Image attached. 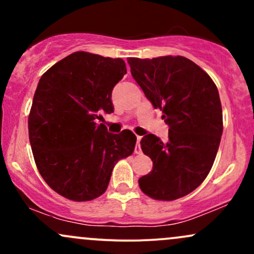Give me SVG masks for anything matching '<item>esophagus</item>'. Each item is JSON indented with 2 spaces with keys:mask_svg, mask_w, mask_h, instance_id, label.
<instances>
[{
  "mask_svg": "<svg viewBox=\"0 0 254 254\" xmlns=\"http://www.w3.org/2000/svg\"><path fill=\"white\" fill-rule=\"evenodd\" d=\"M141 136H137V142H136V148H135V153L136 154H139L141 153V144H139V142H141Z\"/></svg>",
  "mask_w": 254,
  "mask_h": 254,
  "instance_id": "34e87169",
  "label": "esophagus"
}]
</instances>
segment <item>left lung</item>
I'll use <instances>...</instances> for the list:
<instances>
[{"label":"left lung","mask_w":254,"mask_h":254,"mask_svg":"<svg viewBox=\"0 0 254 254\" xmlns=\"http://www.w3.org/2000/svg\"><path fill=\"white\" fill-rule=\"evenodd\" d=\"M131 75L168 124V139L153 133L141 148L153 170L139 178L143 193L156 200H176L196 190L214 165L223 131L216 84L183 56L127 58Z\"/></svg>","instance_id":"obj_1"}]
</instances>
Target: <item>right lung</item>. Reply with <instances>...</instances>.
<instances>
[{
  "label": "right lung",
  "mask_w": 254,
  "mask_h": 254,
  "mask_svg": "<svg viewBox=\"0 0 254 254\" xmlns=\"http://www.w3.org/2000/svg\"><path fill=\"white\" fill-rule=\"evenodd\" d=\"M124 74L122 58L77 51L40 77L28 116L32 153L45 183L66 199L100 197L116 164L135 150L132 131L115 135L97 123L113 112L111 94Z\"/></svg>",
  "instance_id": "1"
}]
</instances>
